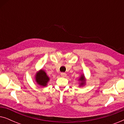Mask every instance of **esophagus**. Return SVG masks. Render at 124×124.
Listing matches in <instances>:
<instances>
[{
	"label": "esophagus",
	"mask_w": 124,
	"mask_h": 124,
	"mask_svg": "<svg viewBox=\"0 0 124 124\" xmlns=\"http://www.w3.org/2000/svg\"><path fill=\"white\" fill-rule=\"evenodd\" d=\"M61 76H62V77H65L67 76V74H66L65 73L62 72V73H61Z\"/></svg>",
	"instance_id": "esophagus-1"
}]
</instances>
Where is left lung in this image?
<instances>
[{"instance_id":"8db88e82","label":"left lung","mask_w":124,"mask_h":124,"mask_svg":"<svg viewBox=\"0 0 124 124\" xmlns=\"http://www.w3.org/2000/svg\"><path fill=\"white\" fill-rule=\"evenodd\" d=\"M79 80L81 81V82L80 84V86H83L85 84V77L84 75H82L81 76V77L79 78Z\"/></svg>"}]
</instances>
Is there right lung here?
<instances>
[{"mask_svg":"<svg viewBox=\"0 0 124 124\" xmlns=\"http://www.w3.org/2000/svg\"><path fill=\"white\" fill-rule=\"evenodd\" d=\"M49 80H50L49 77L47 76L45 71L42 69L37 73L35 76V81L37 84L42 86H46Z\"/></svg>","mask_w":124,"mask_h":124,"instance_id":"1","label":"right lung"}]
</instances>
